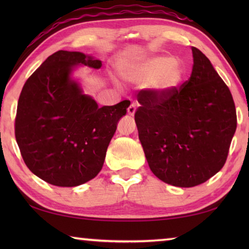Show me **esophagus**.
<instances>
[{"label":"esophagus","mask_w":249,"mask_h":249,"mask_svg":"<svg viewBox=\"0 0 249 249\" xmlns=\"http://www.w3.org/2000/svg\"><path fill=\"white\" fill-rule=\"evenodd\" d=\"M135 112H136V105H135L134 103H132L128 107V108H127V113L129 115H134L135 114Z\"/></svg>","instance_id":"obj_1"}]
</instances>
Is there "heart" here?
Instances as JSON below:
<instances>
[{"instance_id":"heart-1","label":"heart","mask_w":249,"mask_h":249,"mask_svg":"<svg viewBox=\"0 0 249 249\" xmlns=\"http://www.w3.org/2000/svg\"><path fill=\"white\" fill-rule=\"evenodd\" d=\"M128 78L150 84L158 96H168L178 89L184 78V69L174 57L157 56L147 59L128 72Z\"/></svg>"}]
</instances>
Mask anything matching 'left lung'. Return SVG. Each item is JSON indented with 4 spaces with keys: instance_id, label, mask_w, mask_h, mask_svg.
Returning a JSON list of instances; mask_svg holds the SVG:
<instances>
[{
    "instance_id": "obj_1",
    "label": "left lung",
    "mask_w": 249,
    "mask_h": 249,
    "mask_svg": "<svg viewBox=\"0 0 249 249\" xmlns=\"http://www.w3.org/2000/svg\"><path fill=\"white\" fill-rule=\"evenodd\" d=\"M191 77L168 96L137 95L138 137L150 170L163 182L196 187L226 161L237 119L229 87L205 54L192 47Z\"/></svg>"
}]
</instances>
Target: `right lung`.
<instances>
[{"label": "right lung", "instance_id": "1", "mask_svg": "<svg viewBox=\"0 0 249 249\" xmlns=\"http://www.w3.org/2000/svg\"><path fill=\"white\" fill-rule=\"evenodd\" d=\"M78 66L102 62L79 52L59 50L25 82L15 119V137L28 169L57 187H77L102 169L109 142L130 102L99 107L72 79Z\"/></svg>", "mask_w": 249, "mask_h": 249}]
</instances>
